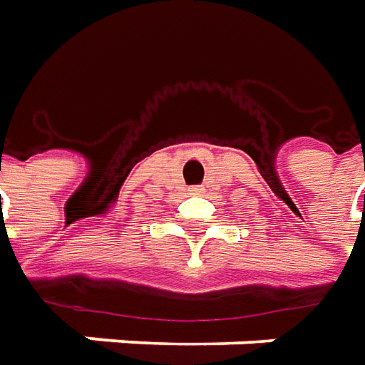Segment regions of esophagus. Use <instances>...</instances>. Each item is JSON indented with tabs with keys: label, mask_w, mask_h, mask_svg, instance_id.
Segmentation results:
<instances>
[{
	"label": "esophagus",
	"mask_w": 365,
	"mask_h": 365,
	"mask_svg": "<svg viewBox=\"0 0 365 365\" xmlns=\"http://www.w3.org/2000/svg\"><path fill=\"white\" fill-rule=\"evenodd\" d=\"M190 192H192V194H202V192H204V187H202V185H192V187H190Z\"/></svg>",
	"instance_id": "esophagus-1"
}]
</instances>
